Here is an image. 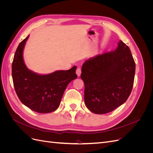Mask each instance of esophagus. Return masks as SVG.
Returning <instances> with one entry per match:
<instances>
[{
  "instance_id": "obj_1",
  "label": "esophagus",
  "mask_w": 153,
  "mask_h": 153,
  "mask_svg": "<svg viewBox=\"0 0 153 153\" xmlns=\"http://www.w3.org/2000/svg\"><path fill=\"white\" fill-rule=\"evenodd\" d=\"M81 73H82V71H81V68H80V67H78L77 69H76V75H77L78 76H80V75H81Z\"/></svg>"
}]
</instances>
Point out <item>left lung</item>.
<instances>
[{
    "label": "left lung",
    "instance_id": "8db88e82",
    "mask_svg": "<svg viewBox=\"0 0 153 153\" xmlns=\"http://www.w3.org/2000/svg\"><path fill=\"white\" fill-rule=\"evenodd\" d=\"M135 73L131 51L122 41L114 51L87 59L80 75L85 84L87 108L94 114H104L123 105L131 94Z\"/></svg>",
    "mask_w": 153,
    "mask_h": 153
}]
</instances>
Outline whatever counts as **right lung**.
Returning a JSON list of instances; mask_svg holds the SVG:
<instances>
[{
  "mask_svg": "<svg viewBox=\"0 0 153 153\" xmlns=\"http://www.w3.org/2000/svg\"><path fill=\"white\" fill-rule=\"evenodd\" d=\"M28 36L18 45L12 63V77L16 93L21 102L34 112L50 113L59 106L69 83L76 79V66L69 70L38 75L29 70L23 59Z\"/></svg>",
  "mask_w": 153,
  "mask_h": 153,
  "instance_id": "obj_1",
  "label": "right lung"
}]
</instances>
